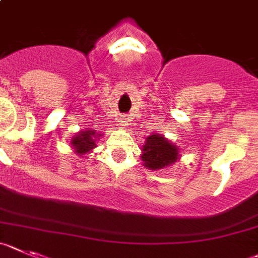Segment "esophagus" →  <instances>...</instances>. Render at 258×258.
I'll return each mask as SVG.
<instances>
[{"instance_id": "esophagus-1", "label": "esophagus", "mask_w": 258, "mask_h": 258, "mask_svg": "<svg viewBox=\"0 0 258 258\" xmlns=\"http://www.w3.org/2000/svg\"><path fill=\"white\" fill-rule=\"evenodd\" d=\"M128 118H126V116H119V123L122 127H126L128 124Z\"/></svg>"}]
</instances>
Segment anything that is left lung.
<instances>
[{"instance_id": "left-lung-1", "label": "left lung", "mask_w": 258, "mask_h": 258, "mask_svg": "<svg viewBox=\"0 0 258 258\" xmlns=\"http://www.w3.org/2000/svg\"><path fill=\"white\" fill-rule=\"evenodd\" d=\"M142 151L144 166L151 170L163 169L179 160V148L160 134L148 136Z\"/></svg>"}]
</instances>
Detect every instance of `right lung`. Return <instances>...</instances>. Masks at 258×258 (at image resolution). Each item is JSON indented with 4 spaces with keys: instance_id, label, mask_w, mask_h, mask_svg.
<instances>
[{
    "instance_id": "1",
    "label": "right lung",
    "mask_w": 258,
    "mask_h": 258,
    "mask_svg": "<svg viewBox=\"0 0 258 258\" xmlns=\"http://www.w3.org/2000/svg\"><path fill=\"white\" fill-rule=\"evenodd\" d=\"M100 136H101V134H97L96 130L80 131L71 139L70 144L75 149L76 154L83 156V154L89 153L96 147V142Z\"/></svg>"
}]
</instances>
